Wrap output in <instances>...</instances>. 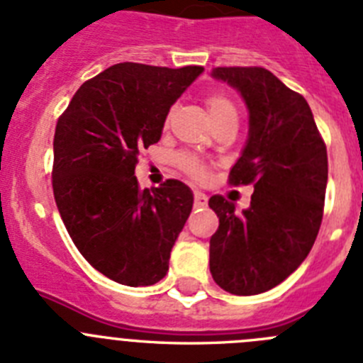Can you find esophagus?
I'll return each mask as SVG.
<instances>
[{
  "label": "esophagus",
  "mask_w": 363,
  "mask_h": 363,
  "mask_svg": "<svg viewBox=\"0 0 363 363\" xmlns=\"http://www.w3.org/2000/svg\"><path fill=\"white\" fill-rule=\"evenodd\" d=\"M194 201H195V206H199V208H204L208 204V197L199 190L194 191Z\"/></svg>",
  "instance_id": "esophagus-1"
}]
</instances>
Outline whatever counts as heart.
Segmentation results:
<instances>
[{
  "label": "heart",
  "mask_w": 363,
  "mask_h": 363,
  "mask_svg": "<svg viewBox=\"0 0 363 363\" xmlns=\"http://www.w3.org/2000/svg\"><path fill=\"white\" fill-rule=\"evenodd\" d=\"M208 111H210V116L212 121H217V118H223V116H238V109H235L234 102L225 96V94H210L206 99ZM181 162V168L184 169L188 175L195 179H203L206 175V168L203 166L201 160H197L191 155H182L179 159Z\"/></svg>",
  "instance_id": "obj_1"
}]
</instances>
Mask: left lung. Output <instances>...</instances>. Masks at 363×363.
<instances>
[{
  "label": "left lung",
  "mask_w": 363,
  "mask_h": 363,
  "mask_svg": "<svg viewBox=\"0 0 363 363\" xmlns=\"http://www.w3.org/2000/svg\"><path fill=\"white\" fill-rule=\"evenodd\" d=\"M248 109V137L230 169V184H254L250 206L220 195L208 201L219 217L210 239L213 281L235 296L285 281L313 248L323 217L327 147L301 94L263 67H216Z\"/></svg>",
  "instance_id": "8db88e82"
}]
</instances>
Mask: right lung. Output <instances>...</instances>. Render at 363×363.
I'll list each match as a JSON object with an SVG mask.
<instances>
[{
	"instance_id": "1",
	"label": "right lung",
	"mask_w": 363,
	"mask_h": 363,
	"mask_svg": "<svg viewBox=\"0 0 363 363\" xmlns=\"http://www.w3.org/2000/svg\"><path fill=\"white\" fill-rule=\"evenodd\" d=\"M203 71L111 65L82 84L58 118L56 206L82 256L113 281L147 286L168 274L194 194L175 179L140 190L135 164L138 151L159 143L169 107Z\"/></svg>"
}]
</instances>
